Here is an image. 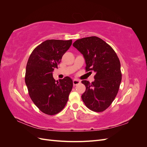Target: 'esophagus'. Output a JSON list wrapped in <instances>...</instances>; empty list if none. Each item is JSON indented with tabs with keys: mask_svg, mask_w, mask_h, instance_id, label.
<instances>
[{
	"mask_svg": "<svg viewBox=\"0 0 147 147\" xmlns=\"http://www.w3.org/2000/svg\"><path fill=\"white\" fill-rule=\"evenodd\" d=\"M81 83V82L78 80H77V79H75L73 80V84H74V86H76L77 85V84H80Z\"/></svg>",
	"mask_w": 147,
	"mask_h": 147,
	"instance_id": "1",
	"label": "esophagus"
}]
</instances>
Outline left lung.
Returning a JSON list of instances; mask_svg holds the SVG:
<instances>
[{
	"label": "left lung",
	"mask_w": 147,
	"mask_h": 147,
	"mask_svg": "<svg viewBox=\"0 0 147 147\" xmlns=\"http://www.w3.org/2000/svg\"><path fill=\"white\" fill-rule=\"evenodd\" d=\"M73 46L83 55L86 70L96 73L94 82H82L86 86L82 99L89 109L103 112L115 99L121 82L119 58L109 44L96 36L77 40Z\"/></svg>",
	"instance_id": "8db88e82"
}]
</instances>
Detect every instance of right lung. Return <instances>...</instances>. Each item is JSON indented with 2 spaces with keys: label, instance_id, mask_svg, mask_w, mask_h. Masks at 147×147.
I'll return each instance as SVG.
<instances>
[{
  "label": "right lung",
  "instance_id": "1",
  "mask_svg": "<svg viewBox=\"0 0 147 147\" xmlns=\"http://www.w3.org/2000/svg\"><path fill=\"white\" fill-rule=\"evenodd\" d=\"M72 40H47L31 53L26 69L25 82L34 104L44 113L53 115L64 109L73 87L69 77L56 81L53 72Z\"/></svg>",
  "mask_w": 147,
  "mask_h": 147
}]
</instances>
